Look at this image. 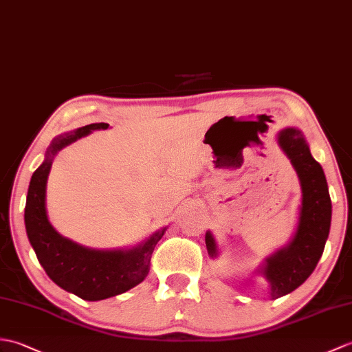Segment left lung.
<instances>
[{"label": "left lung", "mask_w": 352, "mask_h": 352, "mask_svg": "<svg viewBox=\"0 0 352 352\" xmlns=\"http://www.w3.org/2000/svg\"><path fill=\"white\" fill-rule=\"evenodd\" d=\"M277 144L291 160L301 187V204L296 232L288 244L277 249L256 268L270 285L273 300L287 296L305 283L322 256L331 225V199L322 166L309 150L301 130L287 127L277 133ZM210 258L219 256L214 235L206 234Z\"/></svg>", "instance_id": "left-lung-1"}]
</instances>
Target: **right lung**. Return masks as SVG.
I'll use <instances>...</instances> for the list:
<instances>
[{
	"label": "right lung",
	"mask_w": 352,
	"mask_h": 352,
	"mask_svg": "<svg viewBox=\"0 0 352 352\" xmlns=\"http://www.w3.org/2000/svg\"><path fill=\"white\" fill-rule=\"evenodd\" d=\"M108 127L106 122H94L54 139L31 177L23 214L28 240L46 274L64 291L88 301L116 297L141 283L150 272L153 250L166 231L162 228L130 249L99 250L65 239L49 222L46 184L55 154L93 130Z\"/></svg>",
	"instance_id": "1"
}]
</instances>
